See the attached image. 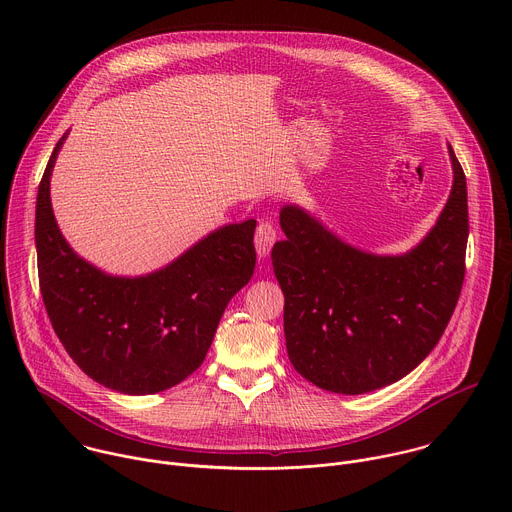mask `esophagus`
I'll return each instance as SVG.
<instances>
[{"mask_svg": "<svg viewBox=\"0 0 512 512\" xmlns=\"http://www.w3.org/2000/svg\"><path fill=\"white\" fill-rule=\"evenodd\" d=\"M277 239V231L273 227L271 221H261L257 225V231H255V249H257V255L259 259H265L273 247Z\"/></svg>", "mask_w": 512, "mask_h": 512, "instance_id": "esophagus-1", "label": "esophagus"}]
</instances>
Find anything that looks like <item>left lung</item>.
Masks as SVG:
<instances>
[{
  "label": "left lung",
  "mask_w": 512,
  "mask_h": 512,
  "mask_svg": "<svg viewBox=\"0 0 512 512\" xmlns=\"http://www.w3.org/2000/svg\"><path fill=\"white\" fill-rule=\"evenodd\" d=\"M454 184L431 231L403 255L360 251L296 204L271 251L281 285L289 362L320 389L362 395L405 375L440 342L458 304L468 243L464 170L448 143Z\"/></svg>",
  "instance_id": "1"
}]
</instances>
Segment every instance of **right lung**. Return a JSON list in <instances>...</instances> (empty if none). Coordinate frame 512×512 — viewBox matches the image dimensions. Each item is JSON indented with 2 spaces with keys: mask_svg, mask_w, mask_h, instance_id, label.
I'll use <instances>...</instances> for the list:
<instances>
[{
  "mask_svg": "<svg viewBox=\"0 0 512 512\" xmlns=\"http://www.w3.org/2000/svg\"><path fill=\"white\" fill-rule=\"evenodd\" d=\"M64 139L36 198L38 277L52 328L99 385L125 395L166 391L200 367L227 304L249 283L257 221L212 231L154 273L109 275L72 251L56 225L50 176Z\"/></svg>",
  "mask_w": 512,
  "mask_h": 512,
  "instance_id": "right-lung-1",
  "label": "right lung"
}]
</instances>
